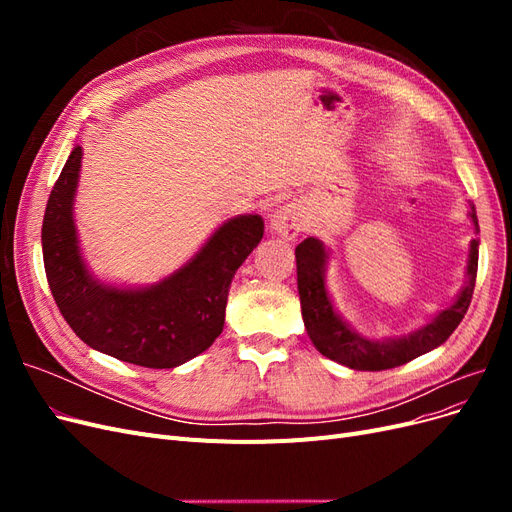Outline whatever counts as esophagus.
Listing matches in <instances>:
<instances>
[{
  "label": "esophagus",
  "mask_w": 512,
  "mask_h": 512,
  "mask_svg": "<svg viewBox=\"0 0 512 512\" xmlns=\"http://www.w3.org/2000/svg\"><path fill=\"white\" fill-rule=\"evenodd\" d=\"M271 230L277 237L292 241L303 230V209L297 203L277 207L271 215Z\"/></svg>",
  "instance_id": "obj_1"
}]
</instances>
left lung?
<instances>
[{
	"label": "left lung",
	"mask_w": 512,
	"mask_h": 512,
	"mask_svg": "<svg viewBox=\"0 0 512 512\" xmlns=\"http://www.w3.org/2000/svg\"><path fill=\"white\" fill-rule=\"evenodd\" d=\"M470 220L478 232L476 209L470 205ZM297 256V284L301 297V314L309 339L320 354L327 359L342 363L359 371H382L404 365L416 356L431 352L442 346L451 333L459 327L466 316L472 292L476 284L478 269V239L470 241L466 282H463L455 301L440 309V312L427 320L423 327L410 331L408 335L395 337H365L356 331L352 324L337 312L327 288V265L331 260V250L316 237H307L294 250Z\"/></svg>",
	"instance_id": "left-lung-1"
}]
</instances>
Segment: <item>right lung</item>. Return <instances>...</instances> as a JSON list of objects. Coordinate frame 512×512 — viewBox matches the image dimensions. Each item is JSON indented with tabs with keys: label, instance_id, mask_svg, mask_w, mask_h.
Segmentation results:
<instances>
[{
	"label": "right lung",
	"instance_id": "1",
	"mask_svg": "<svg viewBox=\"0 0 512 512\" xmlns=\"http://www.w3.org/2000/svg\"><path fill=\"white\" fill-rule=\"evenodd\" d=\"M83 147L76 145L51 190L42 222V256L55 303L87 346L119 361L170 369L205 352L224 329L232 277L260 243L258 213L230 218L164 280L149 286L102 282L83 258L74 198Z\"/></svg>",
	"mask_w": 512,
	"mask_h": 512
}]
</instances>
